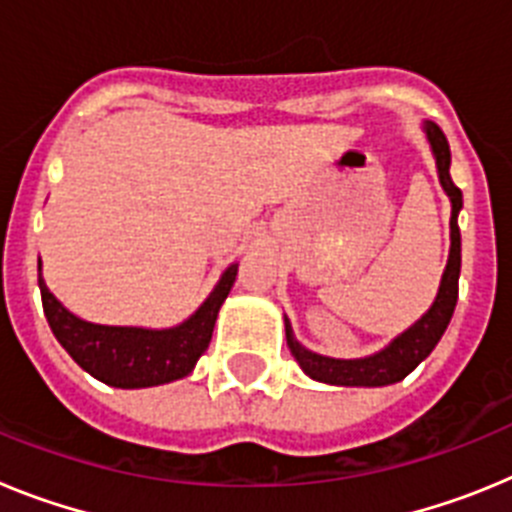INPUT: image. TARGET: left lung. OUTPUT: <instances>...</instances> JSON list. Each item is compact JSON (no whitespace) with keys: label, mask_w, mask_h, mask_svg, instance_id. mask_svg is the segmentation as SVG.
Listing matches in <instances>:
<instances>
[{"label":"left lung","mask_w":512,"mask_h":512,"mask_svg":"<svg viewBox=\"0 0 512 512\" xmlns=\"http://www.w3.org/2000/svg\"><path fill=\"white\" fill-rule=\"evenodd\" d=\"M425 133H428L433 156H436L438 179H441L443 189H446V194L451 197V253L446 271H443L441 289H438L436 302H433L431 310L425 312L423 318H420L413 328L405 330L400 338H395L392 346L379 351L377 356L356 361L328 359V356L312 354V351H307V348H302L300 343L295 341V336H292V325H289V320H284L289 351H292V356H295L297 364L302 366V372H305L307 377L328 384H346V387H382V384H395L400 382V379L408 377L415 366H418L425 356L431 354L433 348H436V343L441 341L443 330L449 328L456 300H459L461 235L456 215H459L461 210V189L456 187L454 179H451L449 174L451 148L446 135H443V130L438 128L436 122H428V125H425Z\"/></svg>","instance_id":"obj_1"}]
</instances>
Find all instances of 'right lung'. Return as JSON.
<instances>
[{
	"instance_id": "obj_1",
	"label": "right lung",
	"mask_w": 512,
	"mask_h": 512,
	"mask_svg": "<svg viewBox=\"0 0 512 512\" xmlns=\"http://www.w3.org/2000/svg\"><path fill=\"white\" fill-rule=\"evenodd\" d=\"M235 274H238V264L228 266L205 305L182 325L169 330L87 323V320L71 315L48 292L43 277L38 279V284L48 325L58 343L69 351L71 359L99 382L122 387V390H135V387H156V384L174 382L192 372L197 359L210 346L217 310L228 297Z\"/></svg>"
}]
</instances>
